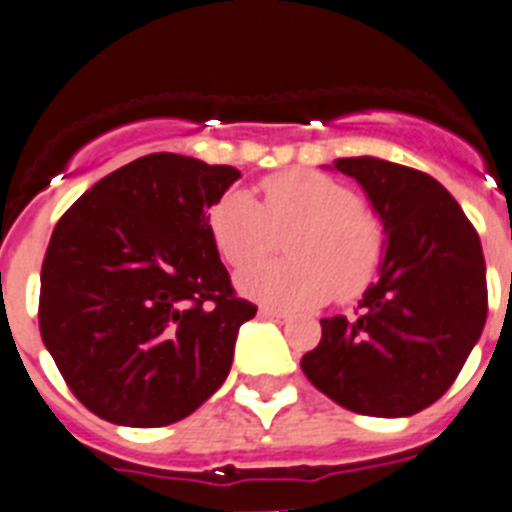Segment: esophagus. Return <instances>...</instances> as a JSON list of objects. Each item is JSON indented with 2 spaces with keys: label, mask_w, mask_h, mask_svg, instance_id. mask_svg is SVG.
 I'll return each instance as SVG.
<instances>
[{
  "label": "esophagus",
  "mask_w": 512,
  "mask_h": 512,
  "mask_svg": "<svg viewBox=\"0 0 512 512\" xmlns=\"http://www.w3.org/2000/svg\"><path fill=\"white\" fill-rule=\"evenodd\" d=\"M259 318H264V320H274V323H279V325H284V323H289V320H292V315H289V312H282V310H274V307H259Z\"/></svg>",
  "instance_id": "1"
}]
</instances>
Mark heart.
I'll return each mask as SVG.
<instances>
[{
    "mask_svg": "<svg viewBox=\"0 0 512 512\" xmlns=\"http://www.w3.org/2000/svg\"><path fill=\"white\" fill-rule=\"evenodd\" d=\"M292 259H271L238 271V292L282 310L318 307L330 297H356L377 277L384 228L359 194L323 171L292 169L261 182L256 202L230 189L207 210V230L228 264L261 259L287 233Z\"/></svg>",
    "mask_w": 512,
    "mask_h": 512,
    "instance_id": "obj_1",
    "label": "heart"
}]
</instances>
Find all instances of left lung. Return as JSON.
<instances>
[{"instance_id":"obj_1","label":"left lung","mask_w":512,"mask_h":512,"mask_svg":"<svg viewBox=\"0 0 512 512\" xmlns=\"http://www.w3.org/2000/svg\"><path fill=\"white\" fill-rule=\"evenodd\" d=\"M384 228V259L359 318H323L302 372L341 408L408 418L454 384L487 320L482 243L433 176L384 158H338Z\"/></svg>"}]
</instances>
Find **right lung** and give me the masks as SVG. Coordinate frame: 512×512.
I'll use <instances>...</instances> for the list:
<instances>
[{
	"mask_svg": "<svg viewBox=\"0 0 512 512\" xmlns=\"http://www.w3.org/2000/svg\"><path fill=\"white\" fill-rule=\"evenodd\" d=\"M241 179L179 153H151L99 179L58 220L40 271V336L94 415L158 428L225 382L235 297L207 210Z\"/></svg>",
	"mask_w": 512,
	"mask_h": 512,
	"instance_id": "right-lung-1",
	"label": "right lung"
}]
</instances>
